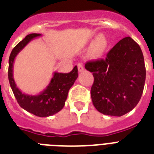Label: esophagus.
Wrapping results in <instances>:
<instances>
[{"label":"esophagus","mask_w":154,"mask_h":154,"mask_svg":"<svg viewBox=\"0 0 154 154\" xmlns=\"http://www.w3.org/2000/svg\"><path fill=\"white\" fill-rule=\"evenodd\" d=\"M77 68H78V71H79V72L84 71V66H83V64H82V63H78V64H77Z\"/></svg>","instance_id":"obj_1"}]
</instances>
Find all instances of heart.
<instances>
[{"label": "heart", "mask_w": 154, "mask_h": 154, "mask_svg": "<svg viewBox=\"0 0 154 154\" xmlns=\"http://www.w3.org/2000/svg\"><path fill=\"white\" fill-rule=\"evenodd\" d=\"M105 46H106V41L103 37L100 36L97 38L96 42H95V45H94V52L98 54L101 53V52L105 49Z\"/></svg>", "instance_id": "1"}]
</instances>
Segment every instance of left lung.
<instances>
[{
    "label": "left lung",
    "mask_w": 154,
    "mask_h": 154,
    "mask_svg": "<svg viewBox=\"0 0 154 154\" xmlns=\"http://www.w3.org/2000/svg\"><path fill=\"white\" fill-rule=\"evenodd\" d=\"M85 68L94 77L90 93L97 111L121 117L137 105L146 71L142 51L131 37L117 42L104 59L87 61Z\"/></svg>",
    "instance_id": "left-lung-1"
}]
</instances>
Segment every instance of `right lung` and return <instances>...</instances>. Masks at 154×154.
<instances>
[{
	"instance_id": "1",
	"label": "right lung",
	"mask_w": 154,
	"mask_h": 154,
	"mask_svg": "<svg viewBox=\"0 0 154 154\" xmlns=\"http://www.w3.org/2000/svg\"><path fill=\"white\" fill-rule=\"evenodd\" d=\"M40 36L41 34L39 33L27 35L13 48L8 60V77L11 89L20 107L37 117H45L55 114L62 109L67 99L69 90L78 77V70L77 66H75L73 69L68 73L55 72L49 85L42 93L34 96L23 94L17 87L13 79V67L14 59L18 53L30 41Z\"/></svg>"
}]
</instances>
